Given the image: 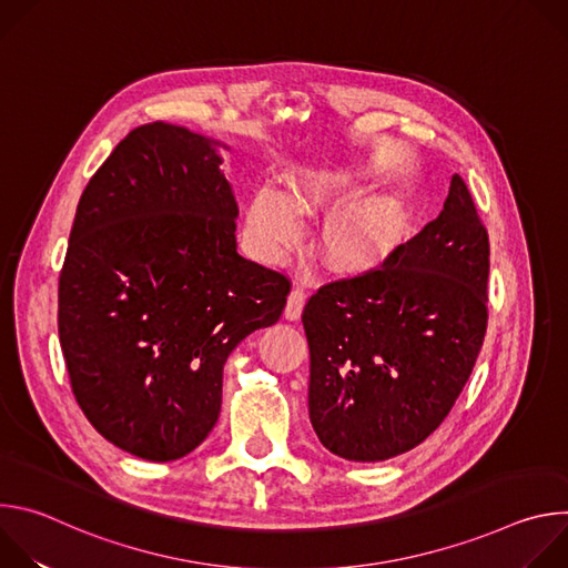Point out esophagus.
Returning a JSON list of instances; mask_svg holds the SVG:
<instances>
[{
  "label": "esophagus",
  "mask_w": 568,
  "mask_h": 568,
  "mask_svg": "<svg viewBox=\"0 0 568 568\" xmlns=\"http://www.w3.org/2000/svg\"><path fill=\"white\" fill-rule=\"evenodd\" d=\"M303 305H305V290L301 285H294L292 292H290L287 305H285V318L296 321L301 316V312H303Z\"/></svg>",
  "instance_id": "34e87169"
}]
</instances>
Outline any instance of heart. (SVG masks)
<instances>
[{
	"label": "heart",
	"instance_id": "1",
	"mask_svg": "<svg viewBox=\"0 0 568 568\" xmlns=\"http://www.w3.org/2000/svg\"><path fill=\"white\" fill-rule=\"evenodd\" d=\"M337 180H305L290 201L298 213H318L344 193ZM276 189H261L247 209V229L258 252L274 261L298 235V217ZM395 213L384 200H362L331 215L321 229V250L337 267H366L390 245Z\"/></svg>",
	"mask_w": 568,
	"mask_h": 568
}]
</instances>
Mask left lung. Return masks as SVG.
<instances>
[{
    "mask_svg": "<svg viewBox=\"0 0 568 568\" xmlns=\"http://www.w3.org/2000/svg\"><path fill=\"white\" fill-rule=\"evenodd\" d=\"M488 274V231L454 175L438 217L382 267L310 296L307 409L323 447L377 463L438 429L485 337Z\"/></svg>",
    "mask_w": 568,
    "mask_h": 568,
    "instance_id": "8db88e82",
    "label": "left lung"
}]
</instances>
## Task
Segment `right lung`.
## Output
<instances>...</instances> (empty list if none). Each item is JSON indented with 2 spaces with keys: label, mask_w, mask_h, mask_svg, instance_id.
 Instances as JSON below:
<instances>
[{
  "label": "right lung",
  "mask_w": 568,
  "mask_h": 568,
  "mask_svg": "<svg viewBox=\"0 0 568 568\" xmlns=\"http://www.w3.org/2000/svg\"><path fill=\"white\" fill-rule=\"evenodd\" d=\"M224 143L132 130L78 202L58 285L71 388L119 449L166 463L215 427L231 351L283 314L290 281L237 254Z\"/></svg>",
  "instance_id": "add662e5"
}]
</instances>
